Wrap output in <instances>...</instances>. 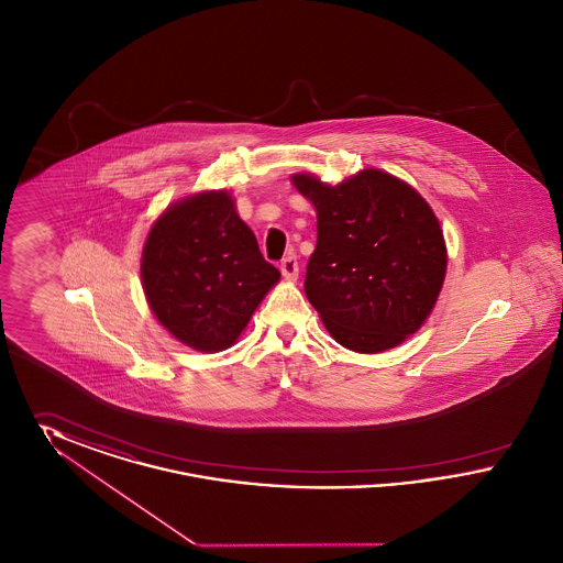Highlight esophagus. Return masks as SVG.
I'll list each match as a JSON object with an SVG mask.
<instances>
[{
    "instance_id": "34e87169",
    "label": "esophagus",
    "mask_w": 563,
    "mask_h": 563,
    "mask_svg": "<svg viewBox=\"0 0 563 563\" xmlns=\"http://www.w3.org/2000/svg\"><path fill=\"white\" fill-rule=\"evenodd\" d=\"M280 272H283V276H285L287 280H297L299 266H297V260H295L294 255H289V257H285V260L280 262Z\"/></svg>"
}]
</instances>
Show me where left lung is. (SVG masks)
<instances>
[{"label": "left lung", "mask_w": 563, "mask_h": 563, "mask_svg": "<svg viewBox=\"0 0 563 563\" xmlns=\"http://www.w3.org/2000/svg\"><path fill=\"white\" fill-rule=\"evenodd\" d=\"M314 205L317 249L303 291L344 349L377 354L402 344L432 312L448 246L429 202L399 177L363 168L338 186L297 173Z\"/></svg>", "instance_id": "left-lung-1"}]
</instances>
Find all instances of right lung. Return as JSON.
Segmentation results:
<instances>
[{"mask_svg": "<svg viewBox=\"0 0 563 563\" xmlns=\"http://www.w3.org/2000/svg\"><path fill=\"white\" fill-rule=\"evenodd\" d=\"M278 280L225 189L166 207L141 253V285L154 317L198 352L234 346Z\"/></svg>", "mask_w": 563, "mask_h": 563, "instance_id": "right-lung-1", "label": "right lung"}]
</instances>
